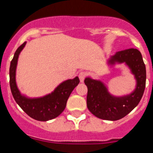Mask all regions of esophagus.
Returning a JSON list of instances; mask_svg holds the SVG:
<instances>
[{
  "label": "esophagus",
  "instance_id": "obj_1",
  "mask_svg": "<svg viewBox=\"0 0 153 153\" xmlns=\"http://www.w3.org/2000/svg\"><path fill=\"white\" fill-rule=\"evenodd\" d=\"M78 77H79L80 82H83L86 77V72H85V71H81V72H79V74H78Z\"/></svg>",
  "mask_w": 153,
  "mask_h": 153
}]
</instances>
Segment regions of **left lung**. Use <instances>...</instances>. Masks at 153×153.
I'll return each instance as SVG.
<instances>
[{
	"mask_svg": "<svg viewBox=\"0 0 153 153\" xmlns=\"http://www.w3.org/2000/svg\"><path fill=\"white\" fill-rule=\"evenodd\" d=\"M116 62H125L135 75L137 82L136 88L129 95L123 97L113 96L100 81L90 78L85 79V84L88 87V108L93 115L104 120H119L128 115L138 105L146 88V65L138 49L128 48L116 52L108 60V64L114 65Z\"/></svg>",
	"mask_w": 153,
	"mask_h": 153,
	"instance_id": "8db88e82",
	"label": "left lung"
}]
</instances>
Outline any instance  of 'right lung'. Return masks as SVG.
Segmentation results:
<instances>
[{
  "mask_svg": "<svg viewBox=\"0 0 153 153\" xmlns=\"http://www.w3.org/2000/svg\"><path fill=\"white\" fill-rule=\"evenodd\" d=\"M26 42L17 49L10 65V87L15 102L25 113L38 121H48L58 117L66 107V103L71 91L79 83L78 77L74 79L65 81L54 89L51 94L37 99H29L22 95L16 85V68L19 54Z\"/></svg>",
  "mask_w": 153,
  "mask_h": 153,
  "instance_id": "add662e5",
  "label": "right lung"
}]
</instances>
